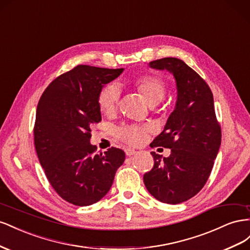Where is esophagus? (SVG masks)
I'll list each match as a JSON object with an SVG mask.
<instances>
[{"mask_svg":"<svg viewBox=\"0 0 250 250\" xmlns=\"http://www.w3.org/2000/svg\"><path fill=\"white\" fill-rule=\"evenodd\" d=\"M125 155H126V156H133V155H135V154L137 153V152L135 151V149H133V148H125Z\"/></svg>","mask_w":250,"mask_h":250,"instance_id":"esophagus-1","label":"esophagus"}]
</instances>
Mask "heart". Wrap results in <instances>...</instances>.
<instances>
[{
	"label": "heart",
	"instance_id": "b5f03b06",
	"mask_svg": "<svg viewBox=\"0 0 250 250\" xmlns=\"http://www.w3.org/2000/svg\"><path fill=\"white\" fill-rule=\"evenodd\" d=\"M134 87L144 96L149 105L159 104L167 93L165 81L156 75H145L135 81ZM120 92L116 84H106L98 94V105L106 116H111L117 111ZM151 130L147 125H125L116 130V136L127 145L138 146L146 140V133Z\"/></svg>",
	"mask_w": 250,
	"mask_h": 250
}]
</instances>
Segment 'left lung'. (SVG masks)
Here are the masks:
<instances>
[{"mask_svg": "<svg viewBox=\"0 0 250 250\" xmlns=\"http://www.w3.org/2000/svg\"><path fill=\"white\" fill-rule=\"evenodd\" d=\"M149 67L169 71L178 95L165 130L149 145L170 148V155L161 158L151 153L154 167L144 182L157 200L178 204L197 195L208 181L221 145V126L211 90L195 70L176 58L153 61Z\"/></svg>", "mask_w": 250, "mask_h": 250, "instance_id": "left-lung-1", "label": "left lung"}]
</instances>
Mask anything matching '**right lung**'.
Instances as JSON below:
<instances>
[{"instance_id":"add662e5","label":"right lung","mask_w":250,"mask_h":250,"mask_svg":"<svg viewBox=\"0 0 250 250\" xmlns=\"http://www.w3.org/2000/svg\"><path fill=\"white\" fill-rule=\"evenodd\" d=\"M123 71L78 65L50 83L40 99L35 151L49 183L69 203L98 202L125 159L123 149L112 146L98 154L90 144L91 127L102 121L99 92Z\"/></svg>"}]
</instances>
